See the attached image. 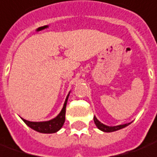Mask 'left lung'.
Returning <instances> with one entry per match:
<instances>
[{
    "label": "left lung",
    "instance_id": "1",
    "mask_svg": "<svg viewBox=\"0 0 157 157\" xmlns=\"http://www.w3.org/2000/svg\"><path fill=\"white\" fill-rule=\"evenodd\" d=\"M94 122L99 129H101V131H103V132H106V133H110V132H114V131H117V130H119L121 129V128H125V127H127L128 125H129L130 124V123H126V124H122V125H118V126L114 127L106 126L105 124H103V123H101L100 121H98L95 117H94Z\"/></svg>",
    "mask_w": 157,
    "mask_h": 157
}]
</instances>
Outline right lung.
<instances>
[{
  "instance_id": "add662e5",
  "label": "right lung",
  "mask_w": 157,
  "mask_h": 157,
  "mask_svg": "<svg viewBox=\"0 0 157 157\" xmlns=\"http://www.w3.org/2000/svg\"><path fill=\"white\" fill-rule=\"evenodd\" d=\"M69 94L67 96L66 101L64 103L63 109L61 112L58 114V116H56L55 118L50 120V121H45V122H29L27 120L23 119L24 123L27 124L28 126L31 128L32 129L35 130L40 133L43 134H53L57 132L58 130L61 129V128L63 126V123L65 122V114H66V105L67 102Z\"/></svg>"
}]
</instances>
